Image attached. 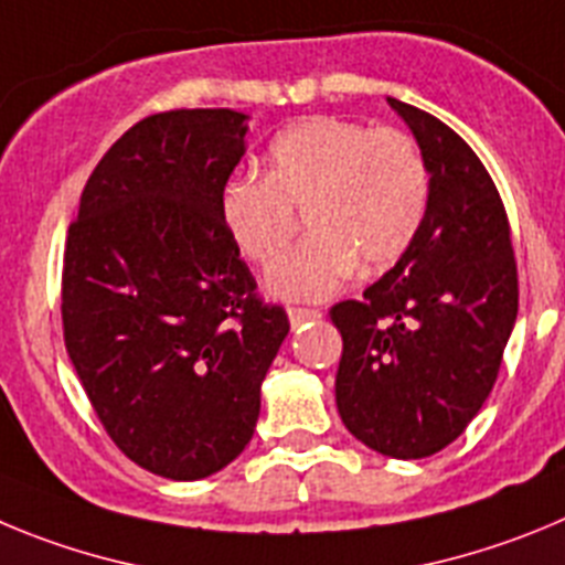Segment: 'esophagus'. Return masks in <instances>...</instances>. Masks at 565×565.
I'll return each instance as SVG.
<instances>
[{
  "label": "esophagus",
  "instance_id": "obj_1",
  "mask_svg": "<svg viewBox=\"0 0 565 565\" xmlns=\"http://www.w3.org/2000/svg\"><path fill=\"white\" fill-rule=\"evenodd\" d=\"M287 315H289V323H292V327H301L303 320H318L320 315V309H309V307H287Z\"/></svg>",
  "mask_w": 565,
  "mask_h": 565
}]
</instances>
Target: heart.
<instances>
[{
    "instance_id": "heart-1",
    "label": "heart",
    "mask_w": 565,
    "mask_h": 565,
    "mask_svg": "<svg viewBox=\"0 0 565 565\" xmlns=\"http://www.w3.org/2000/svg\"><path fill=\"white\" fill-rule=\"evenodd\" d=\"M430 194L428 160L394 126L312 115L287 126L264 151V180L233 177L220 220L236 250L273 273L298 236H312L273 278L284 298H327L358 270H385L414 245Z\"/></svg>"
}]
</instances>
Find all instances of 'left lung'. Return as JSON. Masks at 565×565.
Wrapping results in <instances>:
<instances>
[{"mask_svg": "<svg viewBox=\"0 0 565 565\" xmlns=\"http://www.w3.org/2000/svg\"><path fill=\"white\" fill-rule=\"evenodd\" d=\"M428 160L414 245L329 318L343 338L334 396L352 436L391 459L439 454L495 385L518 315L510 220L479 154L439 118L388 98Z\"/></svg>", "mask_w": 565, "mask_h": 565, "instance_id": "left-lung-1", "label": "left lung"}]
</instances>
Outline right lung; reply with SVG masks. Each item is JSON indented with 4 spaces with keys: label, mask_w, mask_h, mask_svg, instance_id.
<instances>
[{
    "label": "right lung",
    "mask_w": 565,
    "mask_h": 565,
    "mask_svg": "<svg viewBox=\"0 0 565 565\" xmlns=\"http://www.w3.org/2000/svg\"><path fill=\"white\" fill-rule=\"evenodd\" d=\"M245 120L236 109L143 118L100 157L67 231V354L109 439L162 479H205L245 450L289 332L220 220Z\"/></svg>",
    "instance_id": "right-lung-1"
}]
</instances>
